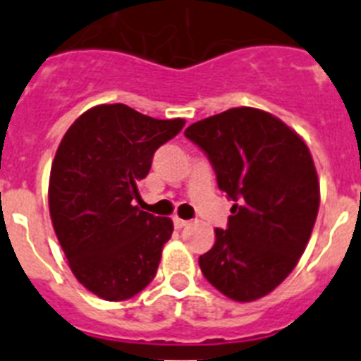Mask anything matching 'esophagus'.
Listing matches in <instances>:
<instances>
[{"label":"esophagus","instance_id":"34e87169","mask_svg":"<svg viewBox=\"0 0 361 361\" xmlns=\"http://www.w3.org/2000/svg\"><path fill=\"white\" fill-rule=\"evenodd\" d=\"M173 224H175V228H177V229H183V228H186L188 224H190V220H184V219H178V216H175Z\"/></svg>","mask_w":361,"mask_h":361}]
</instances>
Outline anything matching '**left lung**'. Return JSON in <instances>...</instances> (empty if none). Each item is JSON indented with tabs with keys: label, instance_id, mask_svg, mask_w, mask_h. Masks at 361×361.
Here are the masks:
<instances>
[{
	"label": "left lung",
	"instance_id": "1",
	"mask_svg": "<svg viewBox=\"0 0 361 361\" xmlns=\"http://www.w3.org/2000/svg\"><path fill=\"white\" fill-rule=\"evenodd\" d=\"M184 135L212 162L233 200L228 229L199 258L202 275L235 302L279 288L305 251L320 184L304 139L258 108H231L188 126Z\"/></svg>",
	"mask_w": 361,
	"mask_h": 361
}]
</instances>
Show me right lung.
<instances>
[{
    "label": "right lung",
    "mask_w": 361,
    "mask_h": 361,
    "mask_svg": "<svg viewBox=\"0 0 361 361\" xmlns=\"http://www.w3.org/2000/svg\"><path fill=\"white\" fill-rule=\"evenodd\" d=\"M184 123L153 119L121 103L99 104L61 139L50 170V219L73 276L99 298H132L157 273L173 222L132 202L155 149Z\"/></svg>",
    "instance_id": "add662e5"
}]
</instances>
